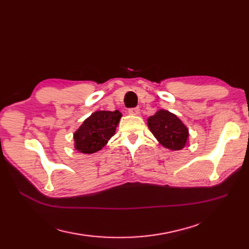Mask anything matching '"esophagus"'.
I'll list each match as a JSON object with an SVG mask.
<instances>
[{
	"instance_id": "34e87169",
	"label": "esophagus",
	"mask_w": 249,
	"mask_h": 249,
	"mask_svg": "<svg viewBox=\"0 0 249 249\" xmlns=\"http://www.w3.org/2000/svg\"><path fill=\"white\" fill-rule=\"evenodd\" d=\"M127 112H129L130 114H132V115H137V114H139L140 109H139L138 107H135V108H130L129 110H127Z\"/></svg>"
}]
</instances>
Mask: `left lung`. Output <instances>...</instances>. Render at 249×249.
I'll return each instance as SVG.
<instances>
[{"mask_svg":"<svg viewBox=\"0 0 249 249\" xmlns=\"http://www.w3.org/2000/svg\"><path fill=\"white\" fill-rule=\"evenodd\" d=\"M147 124L150 132L161 144L171 150L182 149L188 139V129L177 115L166 110H159L149 116Z\"/></svg>","mask_w":249,"mask_h":249,"instance_id":"8db88e82","label":"left lung"}]
</instances>
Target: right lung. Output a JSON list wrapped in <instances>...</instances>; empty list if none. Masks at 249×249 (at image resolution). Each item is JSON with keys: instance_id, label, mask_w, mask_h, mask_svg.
I'll list each match as a JSON object with an SVG mask.
<instances>
[{"instance_id": "obj_1", "label": "right lung", "mask_w": 249, "mask_h": 249, "mask_svg": "<svg viewBox=\"0 0 249 249\" xmlns=\"http://www.w3.org/2000/svg\"><path fill=\"white\" fill-rule=\"evenodd\" d=\"M120 117L122 113L118 110L94 112L74 133V146L84 154H93L102 149L114 135Z\"/></svg>"}]
</instances>
